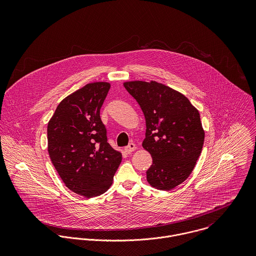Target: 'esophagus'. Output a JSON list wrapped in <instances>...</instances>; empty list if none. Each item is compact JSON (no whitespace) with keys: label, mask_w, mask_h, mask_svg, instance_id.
I'll return each instance as SVG.
<instances>
[{"label":"esophagus","mask_w":256,"mask_h":256,"mask_svg":"<svg viewBox=\"0 0 256 256\" xmlns=\"http://www.w3.org/2000/svg\"><path fill=\"white\" fill-rule=\"evenodd\" d=\"M135 148H136V146H135V144H133V143H130L128 146H126L124 148V150H125V152H126L127 154L132 152Z\"/></svg>","instance_id":"34e87169"}]
</instances>
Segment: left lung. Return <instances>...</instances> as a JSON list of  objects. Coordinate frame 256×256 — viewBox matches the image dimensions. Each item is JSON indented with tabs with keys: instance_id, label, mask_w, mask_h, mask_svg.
Masks as SVG:
<instances>
[{
	"instance_id": "8db88e82",
	"label": "left lung",
	"mask_w": 256,
	"mask_h": 256,
	"mask_svg": "<svg viewBox=\"0 0 256 256\" xmlns=\"http://www.w3.org/2000/svg\"><path fill=\"white\" fill-rule=\"evenodd\" d=\"M146 119L143 148L152 158L146 180L170 190L192 172L204 144L200 114L182 94L156 82H124Z\"/></svg>"
}]
</instances>
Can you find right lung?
Instances as JSON below:
<instances>
[{
  "label": "right lung",
  "mask_w": 256,
  "mask_h": 256,
  "mask_svg": "<svg viewBox=\"0 0 256 256\" xmlns=\"http://www.w3.org/2000/svg\"><path fill=\"white\" fill-rule=\"evenodd\" d=\"M110 88L106 82L86 84L59 104L47 126L54 168L70 190L86 198L110 188L122 160L100 115Z\"/></svg>",
  "instance_id": "right-lung-1"
}]
</instances>
